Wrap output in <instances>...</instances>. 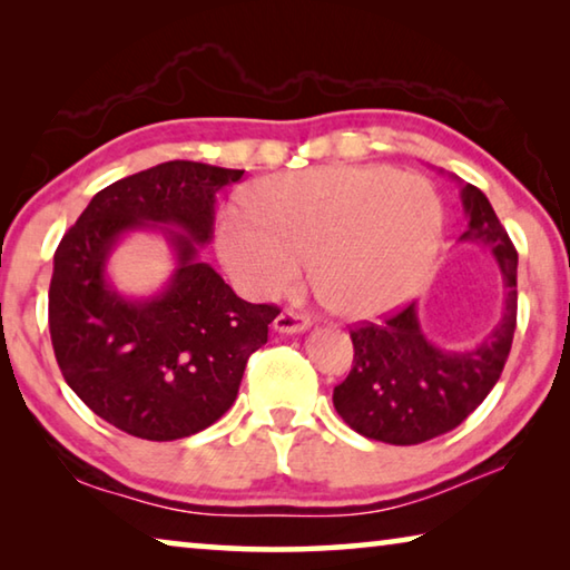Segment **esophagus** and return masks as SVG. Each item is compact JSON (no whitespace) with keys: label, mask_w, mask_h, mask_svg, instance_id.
I'll return each mask as SVG.
<instances>
[{"label":"esophagus","mask_w":570,"mask_h":570,"mask_svg":"<svg viewBox=\"0 0 570 570\" xmlns=\"http://www.w3.org/2000/svg\"><path fill=\"white\" fill-rule=\"evenodd\" d=\"M308 326H312V320L296 312H282L274 320V330L278 334H298V332H306Z\"/></svg>","instance_id":"obj_1"}]
</instances>
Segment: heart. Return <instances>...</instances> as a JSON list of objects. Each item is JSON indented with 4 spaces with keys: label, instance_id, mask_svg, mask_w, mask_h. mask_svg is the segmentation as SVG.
<instances>
[{
    "label": "heart",
    "instance_id": "heart-1",
    "mask_svg": "<svg viewBox=\"0 0 570 570\" xmlns=\"http://www.w3.org/2000/svg\"><path fill=\"white\" fill-rule=\"evenodd\" d=\"M228 208L218 254L240 292H292L308 258L314 292L342 320H374L420 292L442 226L438 190L387 166H330L272 176Z\"/></svg>",
    "mask_w": 570,
    "mask_h": 570
}]
</instances>
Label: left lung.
<instances>
[{"label":"left lung","instance_id":"8db88e82","mask_svg":"<svg viewBox=\"0 0 570 570\" xmlns=\"http://www.w3.org/2000/svg\"><path fill=\"white\" fill-rule=\"evenodd\" d=\"M460 200L468 218L460 240L485 246L503 274V316L472 350L432 344L414 304L382 324L354 326L352 372L334 387V407L354 432L370 440L420 445L445 435L480 407L503 374L518 316V250L485 193L462 183Z\"/></svg>","mask_w":570,"mask_h":570}]
</instances>
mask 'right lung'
I'll return each mask as SVG.
<instances>
[{
    "label": "right lung",
    "instance_id": "1",
    "mask_svg": "<svg viewBox=\"0 0 570 570\" xmlns=\"http://www.w3.org/2000/svg\"><path fill=\"white\" fill-rule=\"evenodd\" d=\"M244 170L170 160L95 193L55 250L50 336L65 382L132 438L168 442L206 430L236 402L248 356L278 306L248 304L198 246L214 236L216 193ZM160 229L177 272L156 297H122L107 258L130 229Z\"/></svg>",
    "mask_w": 570,
    "mask_h": 570
}]
</instances>
